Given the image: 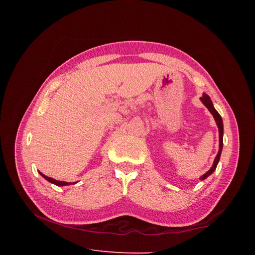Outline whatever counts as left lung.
<instances>
[{
	"label": "left lung",
	"mask_w": 255,
	"mask_h": 255,
	"mask_svg": "<svg viewBox=\"0 0 255 255\" xmlns=\"http://www.w3.org/2000/svg\"><path fill=\"white\" fill-rule=\"evenodd\" d=\"M200 99H201L202 103L207 107L208 111H210L211 114L214 116L215 121H216V123H217V127H218V128H219V151H218L217 156H216V158H215V160H214V164H213L212 168H211L210 170H208L205 174H203V175L201 176V180H204V179H206V177H207L208 175L212 174V173L215 171V169H216V167H217L218 161H219V159H220L221 151H222V145H223V123H222L221 116L218 114L217 111H216V110L214 109V106H213V103H212V101H211L210 97H208L207 95L204 94L203 97H201Z\"/></svg>",
	"instance_id": "8db88e82"
}]
</instances>
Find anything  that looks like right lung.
Listing matches in <instances>:
<instances>
[{
    "label": "right lung",
    "mask_w": 255,
    "mask_h": 255,
    "mask_svg": "<svg viewBox=\"0 0 255 255\" xmlns=\"http://www.w3.org/2000/svg\"><path fill=\"white\" fill-rule=\"evenodd\" d=\"M45 180L47 181H49L50 183H53V184H55V185H57V186H66V185H70V184H74V183H68V182H64V181H56V180H54V179H52V177H49V176H47V175H44L43 173H41V172H39Z\"/></svg>",
    "instance_id": "1"
}]
</instances>
